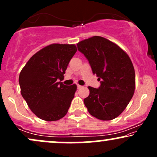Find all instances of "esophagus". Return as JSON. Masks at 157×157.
Returning a JSON list of instances; mask_svg holds the SVG:
<instances>
[{
	"label": "esophagus",
	"instance_id": "1",
	"mask_svg": "<svg viewBox=\"0 0 157 157\" xmlns=\"http://www.w3.org/2000/svg\"><path fill=\"white\" fill-rule=\"evenodd\" d=\"M82 87V86H80V85H77V89H81Z\"/></svg>",
	"mask_w": 157,
	"mask_h": 157
}]
</instances>
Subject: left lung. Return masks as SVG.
<instances>
[{
  "label": "left lung",
  "instance_id": "8db88e82",
  "mask_svg": "<svg viewBox=\"0 0 157 157\" xmlns=\"http://www.w3.org/2000/svg\"><path fill=\"white\" fill-rule=\"evenodd\" d=\"M77 48L98 77V89L89 86L84 103L89 113L101 120L117 117L125 109L135 90V71L130 57L109 40L94 36L80 41Z\"/></svg>",
  "mask_w": 157,
  "mask_h": 157
}]
</instances>
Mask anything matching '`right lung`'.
<instances>
[{"label":"right lung","mask_w":157,"mask_h":157,"mask_svg":"<svg viewBox=\"0 0 157 157\" xmlns=\"http://www.w3.org/2000/svg\"><path fill=\"white\" fill-rule=\"evenodd\" d=\"M75 44H54L35 53L19 75L21 93L37 117L56 121L68 112L77 86H66L59 80L77 52Z\"/></svg>","instance_id":"obj_1"}]
</instances>
